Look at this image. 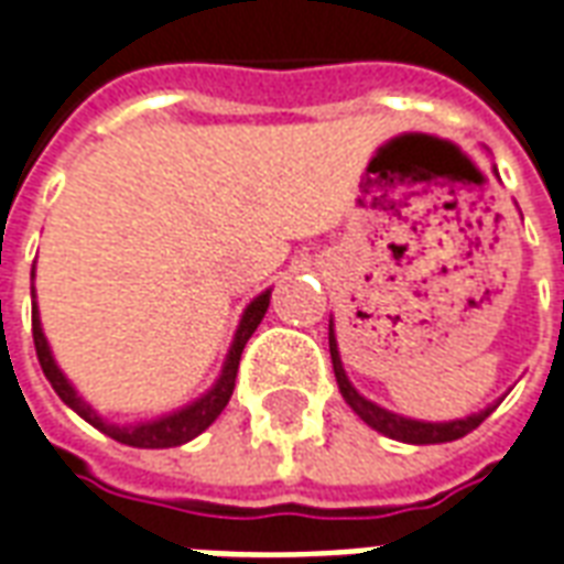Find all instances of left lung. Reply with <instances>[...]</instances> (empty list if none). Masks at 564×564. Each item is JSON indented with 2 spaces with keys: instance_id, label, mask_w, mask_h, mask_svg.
Returning <instances> with one entry per match:
<instances>
[{
  "instance_id": "8db88e82",
  "label": "left lung",
  "mask_w": 564,
  "mask_h": 564,
  "mask_svg": "<svg viewBox=\"0 0 564 564\" xmlns=\"http://www.w3.org/2000/svg\"><path fill=\"white\" fill-rule=\"evenodd\" d=\"M329 354H332V368H335V380H338V390H341L344 402L354 408V414L368 423L380 435L392 437V441H402V444H447V441H459L468 432H474L477 425L484 423L486 416L492 414L498 408L496 404H486L484 411H477L471 416H462V420H447V423H429V420H411V416L395 414L380 408L378 402L366 399L362 392L356 390L347 371H344L341 354H338V338H335V323L329 319Z\"/></svg>"
}]
</instances>
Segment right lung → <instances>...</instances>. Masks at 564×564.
<instances>
[{
    "mask_svg": "<svg viewBox=\"0 0 564 564\" xmlns=\"http://www.w3.org/2000/svg\"><path fill=\"white\" fill-rule=\"evenodd\" d=\"M32 278H35V269H32ZM32 299H35V286H32ZM271 302V290L259 293L250 305L245 307V314L238 319V329H235L232 347L226 354V362H223V371L217 383L210 387L205 395H198L196 402L184 404L181 411H172V414H162L156 420H144V423H108L99 411H93V404H87L78 395V390L72 387V380L63 375V368L56 366L54 354H51V344L44 338L42 332V317H39V305L32 302V341H35V354H39V362H42L44 378L51 380L54 392L63 399V402L75 411L78 416H84L93 429H99L102 435L115 437L127 447H141V449H165V447H181L186 441H193L196 435H202L217 416L223 414V408L229 404L235 390V378H238V362H241V350L245 344L250 341V335L257 332V326L265 317Z\"/></svg>",
    "mask_w": 564,
    "mask_h": 564,
    "instance_id": "add662e5",
    "label": "right lung"
}]
</instances>
